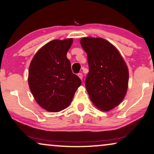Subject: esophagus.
Listing matches in <instances>:
<instances>
[{
    "label": "esophagus",
    "instance_id": "obj_1",
    "mask_svg": "<svg viewBox=\"0 0 154 154\" xmlns=\"http://www.w3.org/2000/svg\"><path fill=\"white\" fill-rule=\"evenodd\" d=\"M77 76H78V77H79V79H82V77H83V75H82V73H79V74H77Z\"/></svg>",
    "mask_w": 154,
    "mask_h": 154
}]
</instances>
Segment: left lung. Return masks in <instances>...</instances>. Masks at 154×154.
<instances>
[{
	"instance_id": "1",
	"label": "left lung",
	"mask_w": 154,
	"mask_h": 154,
	"mask_svg": "<svg viewBox=\"0 0 154 154\" xmlns=\"http://www.w3.org/2000/svg\"><path fill=\"white\" fill-rule=\"evenodd\" d=\"M80 44L89 63L85 87L90 99L99 110L109 111L126 95L128 67L118 49L104 38L83 37Z\"/></svg>"
}]
</instances>
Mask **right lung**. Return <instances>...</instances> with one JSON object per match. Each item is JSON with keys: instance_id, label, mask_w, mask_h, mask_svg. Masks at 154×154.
Masks as SVG:
<instances>
[{"instance_id": "obj_1", "label": "right lung", "mask_w": 154, "mask_h": 154, "mask_svg": "<svg viewBox=\"0 0 154 154\" xmlns=\"http://www.w3.org/2000/svg\"><path fill=\"white\" fill-rule=\"evenodd\" d=\"M72 42V38L51 41L31 61L29 87L36 103L47 111L56 112L68 107L81 85L67 58Z\"/></svg>"}]
</instances>
